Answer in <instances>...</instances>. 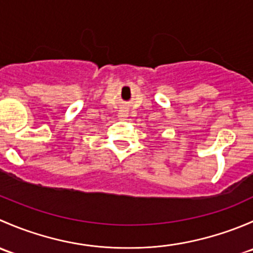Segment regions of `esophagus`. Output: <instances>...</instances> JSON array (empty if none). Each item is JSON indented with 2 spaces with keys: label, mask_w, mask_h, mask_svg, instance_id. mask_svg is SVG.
<instances>
[{
  "label": "esophagus",
  "mask_w": 253,
  "mask_h": 253,
  "mask_svg": "<svg viewBox=\"0 0 253 253\" xmlns=\"http://www.w3.org/2000/svg\"><path fill=\"white\" fill-rule=\"evenodd\" d=\"M119 117L121 120H126L127 117H128V111H127L126 109H121V110L119 111Z\"/></svg>",
  "instance_id": "1"
}]
</instances>
